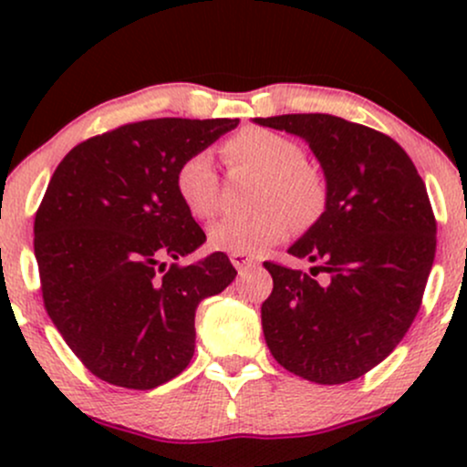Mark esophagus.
Listing matches in <instances>:
<instances>
[{
	"instance_id": "1",
	"label": "esophagus",
	"mask_w": 467,
	"mask_h": 467,
	"mask_svg": "<svg viewBox=\"0 0 467 467\" xmlns=\"http://www.w3.org/2000/svg\"><path fill=\"white\" fill-rule=\"evenodd\" d=\"M230 261H233V265L237 267L239 272L252 270V267L259 265V261H256L254 256H250V254H230Z\"/></svg>"
}]
</instances>
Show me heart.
Masks as SVG:
<instances>
[{
    "instance_id": "1",
    "label": "heart",
    "mask_w": 467,
    "mask_h": 467,
    "mask_svg": "<svg viewBox=\"0 0 467 467\" xmlns=\"http://www.w3.org/2000/svg\"><path fill=\"white\" fill-rule=\"evenodd\" d=\"M230 166L264 175L254 215L226 217L208 230V245L226 254H261L285 239L296 219L301 226L318 222L327 208L325 175L305 162V149L294 138L245 127L222 144ZM175 192L191 217L206 222L219 208V175L206 151L191 153L175 171Z\"/></svg>"
}]
</instances>
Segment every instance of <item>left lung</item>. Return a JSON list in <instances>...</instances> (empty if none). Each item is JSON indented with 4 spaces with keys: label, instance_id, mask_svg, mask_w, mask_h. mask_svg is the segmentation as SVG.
<instances>
[{
    "label": "left lung",
    "instance_id": "8db88e82",
    "mask_svg": "<svg viewBox=\"0 0 467 467\" xmlns=\"http://www.w3.org/2000/svg\"><path fill=\"white\" fill-rule=\"evenodd\" d=\"M254 120L305 138L329 191L323 215L289 248L312 261V275L264 264L275 281L261 305L265 342L298 378L351 382L400 345L421 307L437 250L426 184L409 153L371 127L329 114Z\"/></svg>",
    "mask_w": 467,
    "mask_h": 467
}]
</instances>
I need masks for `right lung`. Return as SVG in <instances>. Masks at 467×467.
<instances>
[{"label":"right lung","mask_w":467,"mask_h":467,"mask_svg":"<svg viewBox=\"0 0 467 467\" xmlns=\"http://www.w3.org/2000/svg\"><path fill=\"white\" fill-rule=\"evenodd\" d=\"M237 118H153L77 144L35 215L46 312L103 382L149 390L189 367L195 309L237 276L223 252L169 264L206 241L175 192V171Z\"/></svg>","instance_id":"1"}]
</instances>
